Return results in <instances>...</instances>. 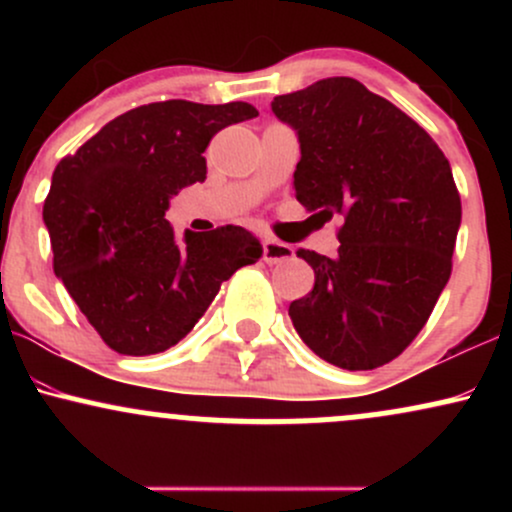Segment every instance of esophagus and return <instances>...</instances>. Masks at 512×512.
<instances>
[{"instance_id": "obj_1", "label": "esophagus", "mask_w": 512, "mask_h": 512, "mask_svg": "<svg viewBox=\"0 0 512 512\" xmlns=\"http://www.w3.org/2000/svg\"><path fill=\"white\" fill-rule=\"evenodd\" d=\"M262 257H264V262H269V264L291 260V257H293V248H291V245L281 243V240L264 238V243H262Z\"/></svg>"}]
</instances>
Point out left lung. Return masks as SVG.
Returning <instances> with one entry per match:
<instances>
[{"mask_svg":"<svg viewBox=\"0 0 512 512\" xmlns=\"http://www.w3.org/2000/svg\"><path fill=\"white\" fill-rule=\"evenodd\" d=\"M296 129V199L322 223L342 216L337 257L298 250L315 286L289 305L317 356L346 370L385 366L414 342L452 272L460 192L419 122L349 76L276 96Z\"/></svg>","mask_w":512,"mask_h":512,"instance_id":"8db88e82","label":"left lung"}]
</instances>
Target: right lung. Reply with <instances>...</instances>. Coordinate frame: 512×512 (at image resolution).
I'll return each mask as SVG.
<instances>
[{"label":"right lung","instance_id":"obj_1","mask_svg":"<svg viewBox=\"0 0 512 512\" xmlns=\"http://www.w3.org/2000/svg\"><path fill=\"white\" fill-rule=\"evenodd\" d=\"M250 103L161 101L115 117L52 173L43 221L52 267L93 330L117 354L178 344L221 284L262 257L240 226L185 231L175 243L170 197L207 178L216 132L252 120Z\"/></svg>","mask_w":512,"mask_h":512}]
</instances>
